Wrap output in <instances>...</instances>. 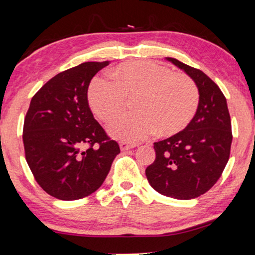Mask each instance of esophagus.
Masks as SVG:
<instances>
[{
  "instance_id": "obj_1",
  "label": "esophagus",
  "mask_w": 255,
  "mask_h": 255,
  "mask_svg": "<svg viewBox=\"0 0 255 255\" xmlns=\"http://www.w3.org/2000/svg\"><path fill=\"white\" fill-rule=\"evenodd\" d=\"M135 145L134 144H129V143H126V142H120V149L122 151H126V150H129V149L134 148Z\"/></svg>"
}]
</instances>
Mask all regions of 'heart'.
<instances>
[{
  "label": "heart",
  "instance_id": "1",
  "mask_svg": "<svg viewBox=\"0 0 255 255\" xmlns=\"http://www.w3.org/2000/svg\"><path fill=\"white\" fill-rule=\"evenodd\" d=\"M97 77L88 88V101L98 118L111 121L135 98L137 112L112 122L110 133L119 140L138 142L155 133H177L189 124L199 103L196 84L184 74L149 60L125 63L112 73Z\"/></svg>",
  "mask_w": 255,
  "mask_h": 255
}]
</instances>
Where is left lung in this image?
Masks as SVG:
<instances>
[{
  "mask_svg": "<svg viewBox=\"0 0 255 255\" xmlns=\"http://www.w3.org/2000/svg\"><path fill=\"white\" fill-rule=\"evenodd\" d=\"M195 81L199 104L179 133L154 143L155 161L145 176L156 191L176 199H192L209 191L230 158L232 127L226 98L203 71L167 58Z\"/></svg>",
  "mask_w": 255,
  "mask_h": 255,
  "instance_id": "left-lung-1",
  "label": "left lung"
}]
</instances>
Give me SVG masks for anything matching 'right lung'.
<instances>
[{
	"label": "right lung",
	"instance_id": "1",
	"mask_svg": "<svg viewBox=\"0 0 255 255\" xmlns=\"http://www.w3.org/2000/svg\"><path fill=\"white\" fill-rule=\"evenodd\" d=\"M110 62H87L60 72L32 97L23 126L25 159L36 182L62 201L90 196L119 152L88 106L92 78Z\"/></svg>",
	"mask_w": 255,
	"mask_h": 255
}]
</instances>
